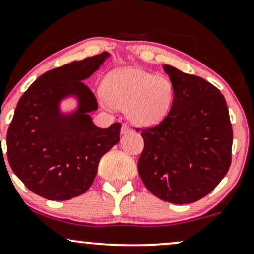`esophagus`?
Returning <instances> with one entry per match:
<instances>
[{
	"instance_id": "34e87169",
	"label": "esophagus",
	"mask_w": 254,
	"mask_h": 254,
	"mask_svg": "<svg viewBox=\"0 0 254 254\" xmlns=\"http://www.w3.org/2000/svg\"><path fill=\"white\" fill-rule=\"evenodd\" d=\"M131 131H132V129H131V127H130L127 124H123V125H122L121 132L123 133V134H124V133H127V132H131Z\"/></svg>"
}]
</instances>
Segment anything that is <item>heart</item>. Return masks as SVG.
<instances>
[{"mask_svg":"<svg viewBox=\"0 0 254 254\" xmlns=\"http://www.w3.org/2000/svg\"><path fill=\"white\" fill-rule=\"evenodd\" d=\"M173 89L168 78L138 68L111 72L101 99L105 105L127 109V116L138 127H155L168 116Z\"/></svg>","mask_w":254,"mask_h":254,"instance_id":"obj_1","label":"heart"}]
</instances>
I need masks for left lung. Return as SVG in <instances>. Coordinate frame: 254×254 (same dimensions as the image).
Masks as SVG:
<instances>
[{
  "instance_id": "1",
  "label": "left lung",
  "mask_w": 254,
  "mask_h": 254,
  "mask_svg": "<svg viewBox=\"0 0 254 254\" xmlns=\"http://www.w3.org/2000/svg\"><path fill=\"white\" fill-rule=\"evenodd\" d=\"M163 69L172 84V105L158 125L142 130L138 173L156 197L190 204L210 193L229 171L232 125L216 86L171 65Z\"/></svg>"
}]
</instances>
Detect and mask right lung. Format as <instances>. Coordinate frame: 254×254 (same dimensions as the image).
<instances>
[{
    "label": "right lung",
    "instance_id": "1",
    "mask_svg": "<svg viewBox=\"0 0 254 254\" xmlns=\"http://www.w3.org/2000/svg\"><path fill=\"white\" fill-rule=\"evenodd\" d=\"M110 54L75 61L38 77L22 95L7 133V155L15 175L34 193L68 200L89 190L99 159L120 142L121 124L96 127L90 112L98 109L94 92L82 81ZM75 97L77 109L65 114L63 99Z\"/></svg>",
    "mask_w": 254,
    "mask_h": 254
}]
</instances>
